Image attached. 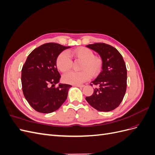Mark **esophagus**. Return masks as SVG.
I'll list each match as a JSON object with an SVG mask.
<instances>
[{"instance_id": "esophagus-1", "label": "esophagus", "mask_w": 155, "mask_h": 155, "mask_svg": "<svg viewBox=\"0 0 155 155\" xmlns=\"http://www.w3.org/2000/svg\"><path fill=\"white\" fill-rule=\"evenodd\" d=\"M74 86H76L77 87H79V88H83L84 87L83 85H75Z\"/></svg>"}]
</instances>
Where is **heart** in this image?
Masks as SVG:
<instances>
[{
    "mask_svg": "<svg viewBox=\"0 0 155 155\" xmlns=\"http://www.w3.org/2000/svg\"><path fill=\"white\" fill-rule=\"evenodd\" d=\"M75 57L83 60L80 72L70 71L64 74L63 76V81L72 85L80 84L89 80L93 76H96L101 71L102 68L101 59L94 56L93 51L85 47L79 48L73 51ZM72 59L69 51H63L61 53L56 60L58 68L62 72L70 70L72 65Z\"/></svg>",
    "mask_w": 155,
    "mask_h": 155,
    "instance_id": "1",
    "label": "heart"
}]
</instances>
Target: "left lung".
<instances>
[{"instance_id": "obj_1", "label": "left lung", "mask_w": 155, "mask_h": 155, "mask_svg": "<svg viewBox=\"0 0 155 155\" xmlns=\"http://www.w3.org/2000/svg\"><path fill=\"white\" fill-rule=\"evenodd\" d=\"M99 54L102 59V71L91 85L97 86L87 101L95 109L109 112L122 101L127 88V68L122 55L113 46L104 43L87 46Z\"/></svg>"}]
</instances>
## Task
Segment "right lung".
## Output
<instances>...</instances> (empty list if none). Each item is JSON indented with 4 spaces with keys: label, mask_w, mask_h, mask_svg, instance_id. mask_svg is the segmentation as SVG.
I'll list each match as a JSON object with an SVG mask.
<instances>
[{
    "label": "right lung",
    "mask_w": 155,
    "mask_h": 155,
    "mask_svg": "<svg viewBox=\"0 0 155 155\" xmlns=\"http://www.w3.org/2000/svg\"><path fill=\"white\" fill-rule=\"evenodd\" d=\"M68 48L55 43H45L28 56L21 71L22 89L26 100L36 111L50 113L67 100L72 86L59 84L55 87L61 78L56 60L61 51Z\"/></svg>",
    "instance_id": "obj_1"
}]
</instances>
